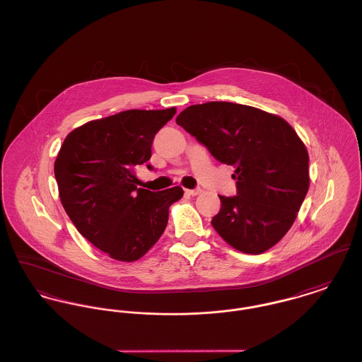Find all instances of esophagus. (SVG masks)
Masks as SVG:
<instances>
[{"label": "esophagus", "mask_w": 362, "mask_h": 362, "mask_svg": "<svg viewBox=\"0 0 362 362\" xmlns=\"http://www.w3.org/2000/svg\"><path fill=\"white\" fill-rule=\"evenodd\" d=\"M203 192L202 188H196V189H185V193L187 194H189V196H197V194H200Z\"/></svg>", "instance_id": "34e87169"}]
</instances>
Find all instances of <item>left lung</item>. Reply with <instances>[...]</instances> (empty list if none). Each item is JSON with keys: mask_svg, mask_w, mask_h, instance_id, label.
<instances>
[{"mask_svg": "<svg viewBox=\"0 0 362 362\" xmlns=\"http://www.w3.org/2000/svg\"><path fill=\"white\" fill-rule=\"evenodd\" d=\"M175 122L235 169L237 196H219L211 221L218 234L249 255L279 243L309 188V156L296 131L278 115L231 102L193 105Z\"/></svg>", "mask_w": 362, "mask_h": 362, "instance_id": "8db88e82", "label": "left lung"}]
</instances>
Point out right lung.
Listing matches in <instances>:
<instances>
[{
  "label": "right lung",
  "instance_id": "1",
  "mask_svg": "<svg viewBox=\"0 0 362 362\" xmlns=\"http://www.w3.org/2000/svg\"><path fill=\"white\" fill-rule=\"evenodd\" d=\"M174 115L175 107L121 112L78 127L61 146L54 162L61 203L78 233L112 259L144 256L163 234L169 207L184 194L181 187L137 188L134 175Z\"/></svg>",
  "mask_w": 362,
  "mask_h": 362
}]
</instances>
